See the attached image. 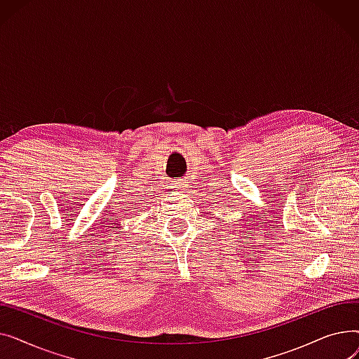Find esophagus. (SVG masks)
<instances>
[{
  "label": "esophagus",
  "instance_id": "esophagus-1",
  "mask_svg": "<svg viewBox=\"0 0 359 359\" xmlns=\"http://www.w3.org/2000/svg\"><path fill=\"white\" fill-rule=\"evenodd\" d=\"M176 187H177V189H179L180 192H183L184 195L191 194V184H189V182H187L186 179H179V180L176 182Z\"/></svg>",
  "mask_w": 359,
  "mask_h": 359
}]
</instances>
